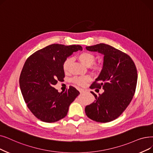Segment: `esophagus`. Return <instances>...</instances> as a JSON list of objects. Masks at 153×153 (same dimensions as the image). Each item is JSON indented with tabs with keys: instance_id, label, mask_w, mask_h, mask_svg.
Wrapping results in <instances>:
<instances>
[{
	"instance_id": "34e87169",
	"label": "esophagus",
	"mask_w": 153,
	"mask_h": 153,
	"mask_svg": "<svg viewBox=\"0 0 153 153\" xmlns=\"http://www.w3.org/2000/svg\"><path fill=\"white\" fill-rule=\"evenodd\" d=\"M78 90H79V91L81 93H82V92H84L85 91V90H84V89H81V88H79V89H78Z\"/></svg>"
}]
</instances>
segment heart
Returning <instances> with one entry per match:
<instances>
[{
    "instance_id": "heart-1",
    "label": "heart",
    "mask_w": 153,
    "mask_h": 153,
    "mask_svg": "<svg viewBox=\"0 0 153 153\" xmlns=\"http://www.w3.org/2000/svg\"><path fill=\"white\" fill-rule=\"evenodd\" d=\"M77 59L85 65H91V69L94 71H99L102 68V64L100 62H95L96 56L92 52L88 51L82 52L78 54ZM72 59L70 57L66 58L64 61L62 69L65 73H68L69 71ZM91 80V77L88 75L84 76H76L72 79V82L79 86H85Z\"/></svg>"
}]
</instances>
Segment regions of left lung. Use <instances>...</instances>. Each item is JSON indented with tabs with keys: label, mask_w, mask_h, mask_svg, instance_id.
<instances>
[{
	"label": "left lung",
	"mask_w": 153,
	"mask_h": 153,
	"mask_svg": "<svg viewBox=\"0 0 153 153\" xmlns=\"http://www.w3.org/2000/svg\"><path fill=\"white\" fill-rule=\"evenodd\" d=\"M90 51L104 54L103 68L90 88L103 89L102 94L94 96V102L87 105L85 112L92 120L108 123L120 116L127 108L136 91L137 72L131 57L111 45L99 44L86 47Z\"/></svg>",
	"instance_id": "8db88e82"
}]
</instances>
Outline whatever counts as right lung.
<instances>
[{
    "label": "right lung",
    "instance_id": "add662e5",
    "mask_svg": "<svg viewBox=\"0 0 153 153\" xmlns=\"http://www.w3.org/2000/svg\"><path fill=\"white\" fill-rule=\"evenodd\" d=\"M78 50H82L81 45L51 44L34 52L25 62L20 88L27 108L39 120L54 123L64 118L79 94L73 86L61 93L54 88L65 77L64 61Z\"/></svg>",
    "mask_w": 153,
    "mask_h": 153
}]
</instances>
